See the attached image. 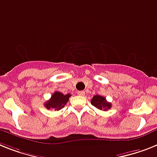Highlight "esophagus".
Here are the masks:
<instances>
[{"instance_id":"esophagus-1","label":"esophagus","mask_w":157,"mask_h":157,"mask_svg":"<svg viewBox=\"0 0 157 157\" xmlns=\"http://www.w3.org/2000/svg\"><path fill=\"white\" fill-rule=\"evenodd\" d=\"M78 94L79 96H84V95H85V91H83V90L78 91Z\"/></svg>"}]
</instances>
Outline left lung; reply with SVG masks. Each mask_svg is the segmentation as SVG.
Here are the masks:
<instances>
[{
  "label": "left lung",
  "instance_id": "obj_1",
  "mask_svg": "<svg viewBox=\"0 0 157 157\" xmlns=\"http://www.w3.org/2000/svg\"><path fill=\"white\" fill-rule=\"evenodd\" d=\"M90 103L94 107L99 110H102V111H107L111 107V103H108L104 97L98 95V94L93 97L92 99L90 100Z\"/></svg>",
  "mask_w": 157,
  "mask_h": 157
}]
</instances>
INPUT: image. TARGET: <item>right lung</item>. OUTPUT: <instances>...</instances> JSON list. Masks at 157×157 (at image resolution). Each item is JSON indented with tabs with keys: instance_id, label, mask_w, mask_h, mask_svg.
Instances as JSON below:
<instances>
[{
	"instance_id": "1",
	"label": "right lung",
	"mask_w": 157,
	"mask_h": 157,
	"mask_svg": "<svg viewBox=\"0 0 157 157\" xmlns=\"http://www.w3.org/2000/svg\"><path fill=\"white\" fill-rule=\"evenodd\" d=\"M70 97H71V94H63L59 91H55L51 95V98L46 101V103H45L44 106L48 110L53 109L54 111H59L65 107V105L69 101Z\"/></svg>"
}]
</instances>
